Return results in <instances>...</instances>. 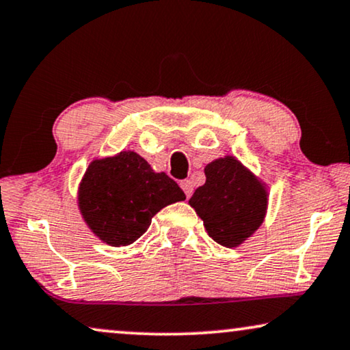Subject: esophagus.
I'll return each instance as SVG.
<instances>
[{"label":"esophagus","instance_id":"obj_1","mask_svg":"<svg viewBox=\"0 0 350 350\" xmlns=\"http://www.w3.org/2000/svg\"><path fill=\"white\" fill-rule=\"evenodd\" d=\"M180 186H181V189L185 191V194H186V198H191V194H193V183H191V180H183L180 183Z\"/></svg>","mask_w":350,"mask_h":350}]
</instances>
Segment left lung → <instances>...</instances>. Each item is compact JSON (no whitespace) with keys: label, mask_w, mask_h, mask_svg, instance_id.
<instances>
[{"label":"left lung","mask_w":350,"mask_h":350,"mask_svg":"<svg viewBox=\"0 0 350 350\" xmlns=\"http://www.w3.org/2000/svg\"><path fill=\"white\" fill-rule=\"evenodd\" d=\"M204 172L205 183L194 191L189 205L215 242L239 247L265 221L266 185L234 156L212 161Z\"/></svg>","instance_id":"obj_1"}]
</instances>
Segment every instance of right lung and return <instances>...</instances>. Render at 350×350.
Masks as SVG:
<instances>
[{
	"mask_svg": "<svg viewBox=\"0 0 350 350\" xmlns=\"http://www.w3.org/2000/svg\"><path fill=\"white\" fill-rule=\"evenodd\" d=\"M185 199L170 176L157 174L133 151L90 162L78 189L85 224L111 247L131 245L146 232L159 210Z\"/></svg>",
	"mask_w": 350,
	"mask_h": 350,
	"instance_id": "1",
	"label": "right lung"
}]
</instances>
